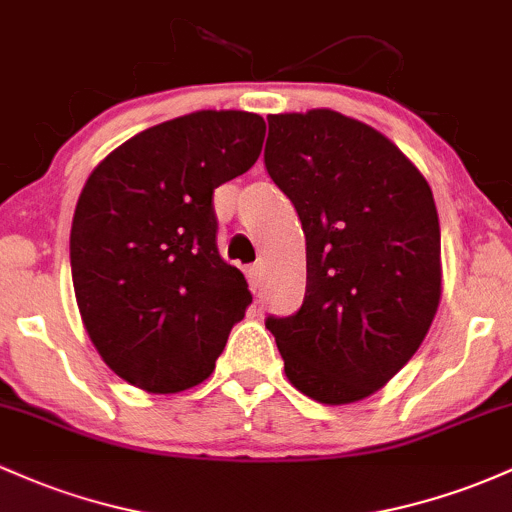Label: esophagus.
<instances>
[{
	"label": "esophagus",
	"instance_id": "obj_1",
	"mask_svg": "<svg viewBox=\"0 0 512 512\" xmlns=\"http://www.w3.org/2000/svg\"><path fill=\"white\" fill-rule=\"evenodd\" d=\"M245 274H247V282H250V289L257 291V286H260V282H262V267L250 265L245 269Z\"/></svg>",
	"mask_w": 512,
	"mask_h": 512
}]
</instances>
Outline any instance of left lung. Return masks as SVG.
<instances>
[{
	"label": "left lung",
	"instance_id": "obj_1",
	"mask_svg": "<svg viewBox=\"0 0 512 512\" xmlns=\"http://www.w3.org/2000/svg\"><path fill=\"white\" fill-rule=\"evenodd\" d=\"M265 167L306 235V296L269 316L291 384L352 403L415 355L442 291L440 223L425 177L389 138L330 109L267 116Z\"/></svg>",
	"mask_w": 512,
	"mask_h": 512
}]
</instances>
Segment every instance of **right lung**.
Listing matches in <instances>:
<instances>
[{"mask_svg": "<svg viewBox=\"0 0 512 512\" xmlns=\"http://www.w3.org/2000/svg\"><path fill=\"white\" fill-rule=\"evenodd\" d=\"M262 140V116L194 111L89 174L70 230L72 284L94 347L128 384H201L243 320L252 296L218 255L213 189L250 170Z\"/></svg>", "mask_w": 512, "mask_h": 512, "instance_id": "1", "label": "right lung"}]
</instances>
